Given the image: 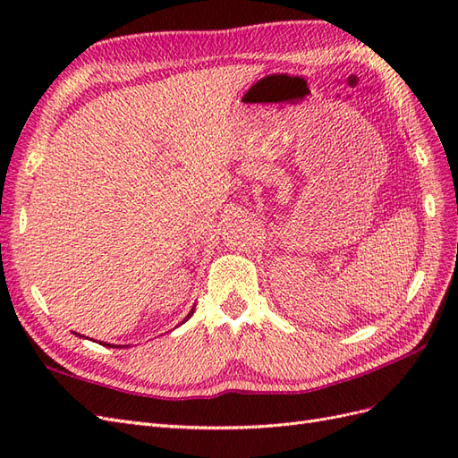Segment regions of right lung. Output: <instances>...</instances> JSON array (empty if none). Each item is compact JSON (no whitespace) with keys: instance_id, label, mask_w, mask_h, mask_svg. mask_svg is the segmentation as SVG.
<instances>
[{"instance_id":"add662e5","label":"right lung","mask_w":458,"mask_h":458,"mask_svg":"<svg viewBox=\"0 0 458 458\" xmlns=\"http://www.w3.org/2000/svg\"><path fill=\"white\" fill-rule=\"evenodd\" d=\"M192 311H195V310H192ZM192 311H191V313H189V315H187V318H189V317H191V315H192ZM103 345H106V344H103Z\"/></svg>"}]
</instances>
